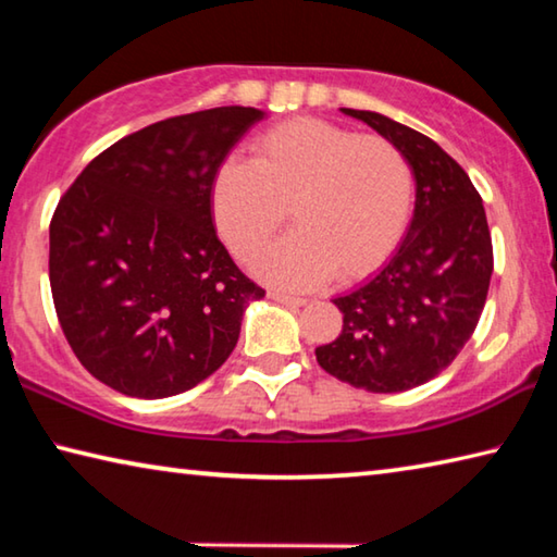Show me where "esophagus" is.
Returning <instances> with one entry per match:
<instances>
[{"label":"esophagus","mask_w":557,"mask_h":557,"mask_svg":"<svg viewBox=\"0 0 557 557\" xmlns=\"http://www.w3.org/2000/svg\"><path fill=\"white\" fill-rule=\"evenodd\" d=\"M270 299H275L277 305H285V307H305L307 299L301 297H289V295H282V292H272Z\"/></svg>","instance_id":"esophagus-1"}]
</instances>
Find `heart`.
<instances>
[{
	"label": "heart",
	"instance_id": "1",
	"mask_svg": "<svg viewBox=\"0 0 557 557\" xmlns=\"http://www.w3.org/2000/svg\"><path fill=\"white\" fill-rule=\"evenodd\" d=\"M250 162L228 159L211 184L213 221L238 260H250L285 221L297 228L256 260L270 285L307 289L381 265L410 223L414 176L391 139L295 117L252 139Z\"/></svg>",
	"mask_w": 557,
	"mask_h": 557
}]
</instances>
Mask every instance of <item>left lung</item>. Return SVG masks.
<instances>
[{"instance_id": "left-lung-1", "label": "left lung", "mask_w": 557, "mask_h": 557, "mask_svg": "<svg viewBox=\"0 0 557 557\" xmlns=\"http://www.w3.org/2000/svg\"><path fill=\"white\" fill-rule=\"evenodd\" d=\"M400 149L412 166L414 211L388 262L332 301L336 342L317 348L326 373L354 388L400 393L455 361L482 317L494 252L482 196L435 139L381 112L342 108Z\"/></svg>"}]
</instances>
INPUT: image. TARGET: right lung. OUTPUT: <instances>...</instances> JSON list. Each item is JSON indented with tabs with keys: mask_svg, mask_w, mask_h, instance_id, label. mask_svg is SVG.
<instances>
[{
	"mask_svg": "<svg viewBox=\"0 0 557 557\" xmlns=\"http://www.w3.org/2000/svg\"><path fill=\"white\" fill-rule=\"evenodd\" d=\"M258 108H213L122 137L83 169L49 228L65 338L90 375L129 398L184 393L238 344L250 282L215 235V169Z\"/></svg>",
	"mask_w": 557,
	"mask_h": 557,
	"instance_id": "add662e5",
	"label": "right lung"
}]
</instances>
